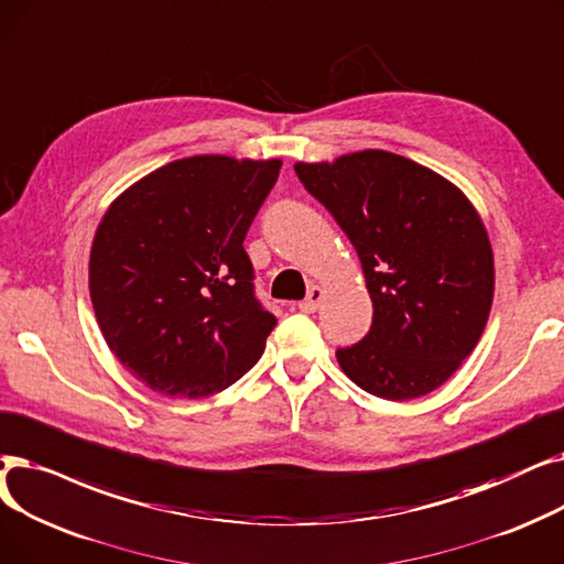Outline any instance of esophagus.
<instances>
[{"mask_svg":"<svg viewBox=\"0 0 564 564\" xmlns=\"http://www.w3.org/2000/svg\"><path fill=\"white\" fill-rule=\"evenodd\" d=\"M324 299H326V291L321 289L318 284H314V286L310 289V293H307V299L301 303V312H307V314L316 312L318 305H321V301H324Z\"/></svg>","mask_w":564,"mask_h":564,"instance_id":"1","label":"esophagus"}]
</instances>
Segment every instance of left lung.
Wrapping results in <instances>:
<instances>
[{"instance_id":"obj_1","label":"left lung","mask_w":564,"mask_h":564,"mask_svg":"<svg viewBox=\"0 0 564 564\" xmlns=\"http://www.w3.org/2000/svg\"><path fill=\"white\" fill-rule=\"evenodd\" d=\"M293 170L351 240L373 305L365 339L337 351L341 371L388 401L443 386L494 303V250L477 208L438 172L381 149Z\"/></svg>"}]
</instances>
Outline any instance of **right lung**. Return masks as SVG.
Masks as SVG:
<instances>
[{"instance_id":"1","label":"right lung","mask_w":564,"mask_h":564,"mask_svg":"<svg viewBox=\"0 0 564 564\" xmlns=\"http://www.w3.org/2000/svg\"><path fill=\"white\" fill-rule=\"evenodd\" d=\"M280 167V158H181L105 210L91 305L110 351L149 390L208 397L261 358L278 321L254 299L243 240Z\"/></svg>"}]
</instances>
